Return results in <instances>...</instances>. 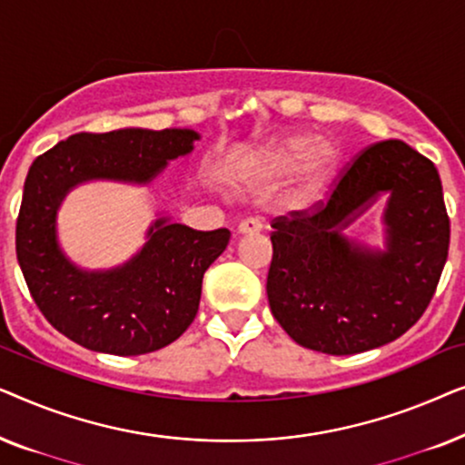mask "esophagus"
<instances>
[{
    "mask_svg": "<svg viewBox=\"0 0 465 465\" xmlns=\"http://www.w3.org/2000/svg\"><path fill=\"white\" fill-rule=\"evenodd\" d=\"M260 231H262V224H260V220L256 218H247L237 226L239 234H258Z\"/></svg>",
    "mask_w": 465,
    "mask_h": 465,
    "instance_id": "34e87169",
    "label": "esophagus"
}]
</instances>
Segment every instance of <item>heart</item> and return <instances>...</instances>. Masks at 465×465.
<instances>
[{
	"label": "heart",
	"instance_id": "heart-1",
	"mask_svg": "<svg viewBox=\"0 0 465 465\" xmlns=\"http://www.w3.org/2000/svg\"><path fill=\"white\" fill-rule=\"evenodd\" d=\"M339 163V148L328 139L315 142L307 133L279 139L262 150L250 164L245 182L264 188L296 171V180L285 190L282 201L288 209H304L322 194Z\"/></svg>",
	"mask_w": 465,
	"mask_h": 465
}]
</instances>
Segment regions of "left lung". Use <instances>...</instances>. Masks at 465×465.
Returning a JSON list of instances; mask_svg holds the SVG:
<instances>
[{
  "label": "left lung",
  "instance_id": "obj_1",
  "mask_svg": "<svg viewBox=\"0 0 465 465\" xmlns=\"http://www.w3.org/2000/svg\"><path fill=\"white\" fill-rule=\"evenodd\" d=\"M381 195L386 247L341 231ZM266 294L298 345L353 355L396 341L434 296L449 253V215L434 163L400 139L355 158L326 205L272 222Z\"/></svg>",
  "mask_w": 465,
  "mask_h": 465
}]
</instances>
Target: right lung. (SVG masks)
<instances>
[{
    "instance_id": "1",
    "label": "right lung",
    "mask_w": 465,
    "mask_h": 465,
    "mask_svg": "<svg viewBox=\"0 0 465 465\" xmlns=\"http://www.w3.org/2000/svg\"><path fill=\"white\" fill-rule=\"evenodd\" d=\"M193 129L75 133L31 164L16 220V258L44 317L99 353L142 355L167 347L194 322L203 275L231 231H194L158 218L124 264L86 271L56 237V213L75 186L94 180L145 186L169 161L194 150Z\"/></svg>"
}]
</instances>
